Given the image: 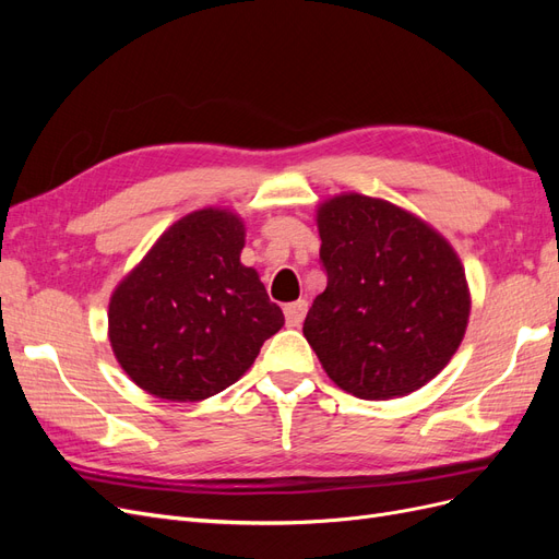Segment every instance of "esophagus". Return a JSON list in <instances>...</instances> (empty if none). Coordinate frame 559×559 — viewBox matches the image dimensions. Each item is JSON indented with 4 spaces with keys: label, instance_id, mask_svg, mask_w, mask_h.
<instances>
[{
    "label": "esophagus",
    "instance_id": "esophagus-1",
    "mask_svg": "<svg viewBox=\"0 0 559 559\" xmlns=\"http://www.w3.org/2000/svg\"><path fill=\"white\" fill-rule=\"evenodd\" d=\"M308 312V300H294L289 306H284V317H286V326H300L302 319H306Z\"/></svg>",
    "mask_w": 559,
    "mask_h": 559
}]
</instances>
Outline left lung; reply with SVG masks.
I'll use <instances>...</instances> for the list:
<instances>
[{"mask_svg":"<svg viewBox=\"0 0 559 559\" xmlns=\"http://www.w3.org/2000/svg\"><path fill=\"white\" fill-rule=\"evenodd\" d=\"M326 270L302 335L326 376L366 401L415 392L466 333L464 265L441 233L392 202L341 193L317 210Z\"/></svg>","mask_w":559,"mask_h":559,"instance_id":"1","label":"left lung"}]
</instances>
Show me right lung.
<instances>
[{"instance_id":"add662e5","label":"right lung","mask_w":559,"mask_h":559,"mask_svg":"<svg viewBox=\"0 0 559 559\" xmlns=\"http://www.w3.org/2000/svg\"><path fill=\"white\" fill-rule=\"evenodd\" d=\"M245 222L205 207L181 216L116 286L109 343L128 378L167 401H202L238 382L284 326L253 267Z\"/></svg>"}]
</instances>
